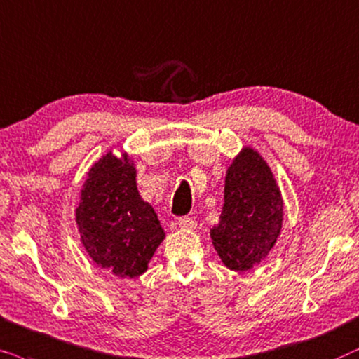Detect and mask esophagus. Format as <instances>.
I'll list each match as a JSON object with an SVG mask.
<instances>
[{"label":"esophagus","mask_w":359,"mask_h":359,"mask_svg":"<svg viewBox=\"0 0 359 359\" xmlns=\"http://www.w3.org/2000/svg\"><path fill=\"white\" fill-rule=\"evenodd\" d=\"M179 226L184 228V229H194L195 226H197V222H195L194 218H189V217H182L179 218Z\"/></svg>","instance_id":"34e87169"}]
</instances>
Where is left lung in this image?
<instances>
[{
  "label": "left lung",
  "instance_id": "1",
  "mask_svg": "<svg viewBox=\"0 0 359 359\" xmlns=\"http://www.w3.org/2000/svg\"><path fill=\"white\" fill-rule=\"evenodd\" d=\"M283 217L274 175L264 159L246 147L228 167L219 223L210 231L224 266L246 271L259 264L276 245Z\"/></svg>",
  "mask_w": 359,
  "mask_h": 359
}]
</instances>
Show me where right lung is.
I'll return each instance as SVG.
<instances>
[{"mask_svg":"<svg viewBox=\"0 0 359 359\" xmlns=\"http://www.w3.org/2000/svg\"><path fill=\"white\" fill-rule=\"evenodd\" d=\"M75 219L90 257L119 277L146 272L165 236L154 208L137 192L133 162L111 152L90 169Z\"/></svg>","mask_w":359,"mask_h":359,"instance_id":"1","label":"right lung"}]
</instances>
